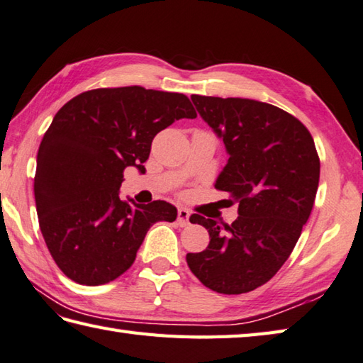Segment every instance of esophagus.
I'll return each mask as SVG.
<instances>
[{
  "label": "esophagus",
  "mask_w": 363,
  "mask_h": 363,
  "mask_svg": "<svg viewBox=\"0 0 363 363\" xmlns=\"http://www.w3.org/2000/svg\"><path fill=\"white\" fill-rule=\"evenodd\" d=\"M176 222H177V225L181 226V228L190 225V212L187 209L181 208L179 211H177V220H176Z\"/></svg>",
  "instance_id": "34e87169"
}]
</instances>
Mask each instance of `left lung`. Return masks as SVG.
<instances>
[{"label":"left lung","mask_w":363,"mask_h":363,"mask_svg":"<svg viewBox=\"0 0 363 363\" xmlns=\"http://www.w3.org/2000/svg\"><path fill=\"white\" fill-rule=\"evenodd\" d=\"M191 102L223 140L230 159L216 189L239 204V217L223 225L191 216L211 240L206 250L187 253V264L216 293H248L285 264L313 209L319 182L315 141L299 119L271 104L196 94Z\"/></svg>","instance_id":"1"}]
</instances>
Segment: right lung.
Listing matches in <instances>:
<instances>
[{
  "label": "right lung",
  "mask_w": 363,
  "mask_h": 363,
  "mask_svg": "<svg viewBox=\"0 0 363 363\" xmlns=\"http://www.w3.org/2000/svg\"><path fill=\"white\" fill-rule=\"evenodd\" d=\"M182 118H196L187 96L141 86L82 92L56 113L39 146L34 198L42 236L70 280L113 281L155 222H174L173 204L124 201L119 187L127 167L146 172L155 135Z\"/></svg>",
  "instance_id": "right-lung-1"
}]
</instances>
